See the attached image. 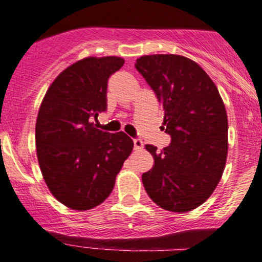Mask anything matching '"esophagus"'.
<instances>
[{
	"label": "esophagus",
	"mask_w": 262,
	"mask_h": 262,
	"mask_svg": "<svg viewBox=\"0 0 262 262\" xmlns=\"http://www.w3.org/2000/svg\"><path fill=\"white\" fill-rule=\"evenodd\" d=\"M134 149L135 150H141L143 149V146H144V144H143V141H141L140 139H134Z\"/></svg>",
	"instance_id": "esophagus-1"
}]
</instances>
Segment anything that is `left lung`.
<instances>
[{
  "instance_id": "obj_1",
  "label": "left lung",
  "mask_w": 262,
  "mask_h": 262,
  "mask_svg": "<svg viewBox=\"0 0 262 262\" xmlns=\"http://www.w3.org/2000/svg\"><path fill=\"white\" fill-rule=\"evenodd\" d=\"M135 69L155 92L171 137L160 152L145 145L154 166L143 173V185L162 209L189 212L208 200L223 175L228 154L223 100L206 71L185 56L144 55Z\"/></svg>"
}]
</instances>
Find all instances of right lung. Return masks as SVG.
Returning a JSON list of instances; mask_svg holds the SVG:
<instances>
[{
	"label": "right lung",
	"instance_id": "obj_1",
	"mask_svg": "<svg viewBox=\"0 0 262 262\" xmlns=\"http://www.w3.org/2000/svg\"><path fill=\"white\" fill-rule=\"evenodd\" d=\"M123 64L118 56L79 60L53 81L39 107V167L53 196L71 209L103 202L133 150L127 134L102 132L91 122L107 110L108 79Z\"/></svg>",
	"mask_w": 262,
	"mask_h": 262
}]
</instances>
